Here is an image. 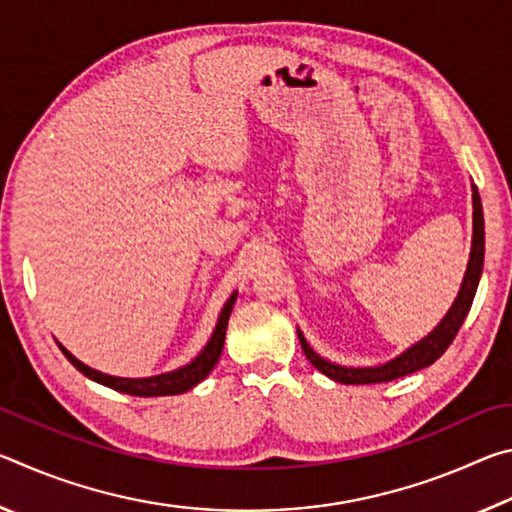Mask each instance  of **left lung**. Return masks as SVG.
<instances>
[{
    "mask_svg": "<svg viewBox=\"0 0 512 512\" xmlns=\"http://www.w3.org/2000/svg\"><path fill=\"white\" fill-rule=\"evenodd\" d=\"M472 210H474L472 212V250H470V262H467L461 291H458L454 305L449 307L445 318L440 320L438 327H433V332L424 336L422 341L411 345L409 350H404L400 357L381 363V366L348 368V366H339V363L327 361L320 357V354H316L298 329L302 352H305V357L311 361V366L323 372V375H327L329 379L341 381V384H381V381H393L404 375H411V372L427 368L433 361L443 357L445 350L456 339L467 311L472 307L474 293H476V287H479L481 271H483V255H485L483 207H481V196L476 192L474 185H472Z\"/></svg>",
    "mask_w": 512,
    "mask_h": 512,
    "instance_id": "8db88e82",
    "label": "left lung"
}]
</instances>
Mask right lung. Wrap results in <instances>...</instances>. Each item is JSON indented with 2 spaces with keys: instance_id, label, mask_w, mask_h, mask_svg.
<instances>
[{
  "instance_id": "obj_1",
  "label": "right lung",
  "mask_w": 512,
  "mask_h": 512,
  "mask_svg": "<svg viewBox=\"0 0 512 512\" xmlns=\"http://www.w3.org/2000/svg\"><path fill=\"white\" fill-rule=\"evenodd\" d=\"M235 300H237V293H232L228 302L223 305L219 320H216L214 332L210 336V341H207V345L201 350V354H198L196 359L189 361L187 366L178 368V370H171V372H162V375L142 377V379L112 377V375H106V372H99V370H94L90 366H85L83 361L76 359L74 354L65 350L60 343H58V348L63 350V354L76 370L83 372V375L90 377L92 381H97V384L112 388V391L135 395V397L178 395V393L189 391V388H194L196 384H201V381L207 375H210L212 368L216 366V361H219V357H221V350H223V343H225V329H228V318L232 314V307H235Z\"/></svg>"
}]
</instances>
